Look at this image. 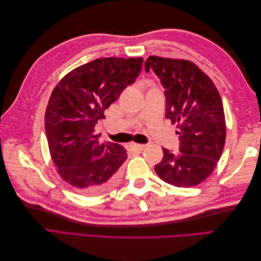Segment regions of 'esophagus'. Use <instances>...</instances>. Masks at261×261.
I'll return each mask as SVG.
<instances>
[{"label": "esophagus", "instance_id": "esophagus-1", "mask_svg": "<svg viewBox=\"0 0 261 261\" xmlns=\"http://www.w3.org/2000/svg\"><path fill=\"white\" fill-rule=\"evenodd\" d=\"M129 148L130 150H133V151H143V150L146 148V146L139 145V144H132L129 145Z\"/></svg>", "mask_w": 261, "mask_h": 261}]
</instances>
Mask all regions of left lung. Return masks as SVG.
I'll list each match as a JSON object with an SVG mask.
<instances>
[{"label":"left lung","mask_w":261,"mask_h":261,"mask_svg":"<svg viewBox=\"0 0 261 261\" xmlns=\"http://www.w3.org/2000/svg\"><path fill=\"white\" fill-rule=\"evenodd\" d=\"M150 68L165 89V117L177 126L180 151L163 148V160L154 167L155 173L173 186L198 185L215 170L224 148L226 126L220 93L191 61L151 55L145 63L146 72Z\"/></svg>","instance_id":"obj_1"}]
</instances>
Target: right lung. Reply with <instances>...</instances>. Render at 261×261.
I'll use <instances>...</instances> for the list:
<instances>
[{
	"label": "right lung",
	"instance_id": "1",
	"mask_svg": "<svg viewBox=\"0 0 261 261\" xmlns=\"http://www.w3.org/2000/svg\"><path fill=\"white\" fill-rule=\"evenodd\" d=\"M143 58H103L70 70L54 87L44 114V128L59 175L77 193L109 192L127 159L123 146L100 143L94 126L105 110L135 82Z\"/></svg>",
	"mask_w": 261,
	"mask_h": 261
}]
</instances>
